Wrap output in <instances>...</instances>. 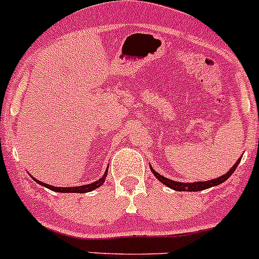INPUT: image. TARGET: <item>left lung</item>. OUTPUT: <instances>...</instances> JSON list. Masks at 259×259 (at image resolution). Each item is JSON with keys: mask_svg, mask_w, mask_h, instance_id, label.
Returning <instances> with one entry per match:
<instances>
[{"mask_svg": "<svg viewBox=\"0 0 259 259\" xmlns=\"http://www.w3.org/2000/svg\"><path fill=\"white\" fill-rule=\"evenodd\" d=\"M242 157H239L238 161L234 163V166L232 167L231 169L228 170L226 175L221 176V177L218 178H214V180H210V181H204V182H193V183H185V182H176V181H172V180H168V178L163 177V176H161L159 173H157L156 170L151 167V170L153 172V175L156 176L157 180H159V182H162L163 185H166L167 187L175 189V191H188V192H196V191H203V189H207V188H210V187H214V186H218L221 185V183H223L225 181H227L229 177H231L232 175H233V172L236 170L237 166L239 164V162H241Z\"/></svg>", "mask_w": 259, "mask_h": 259, "instance_id": "obj_1", "label": "left lung"}]
</instances>
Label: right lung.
I'll return each mask as SVG.
<instances>
[{"mask_svg":"<svg viewBox=\"0 0 259 259\" xmlns=\"http://www.w3.org/2000/svg\"><path fill=\"white\" fill-rule=\"evenodd\" d=\"M107 169H108V167H107ZM107 169H106L105 175L102 176V178H100V180H98V181H96V182H93V183H90V185L78 186V187H55V186L46 185V183H44V182H41V181H38V180H36V178H33L31 175L30 176H31L32 178H33L34 181H36L37 183H38V185L44 186V187L49 188V189H51V191L61 192V193H86V192L93 191V189L98 188V187H100V186H102L103 183H105L106 177H107Z\"/></svg>","mask_w":259,"mask_h":259,"instance_id":"obj_1","label":"right lung"}]
</instances>
